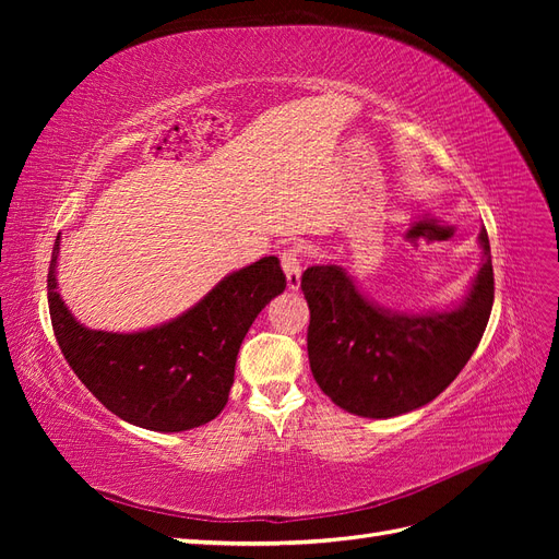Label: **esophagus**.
I'll use <instances>...</instances> for the list:
<instances>
[{
  "instance_id": "obj_1",
  "label": "esophagus",
  "mask_w": 559,
  "mask_h": 559,
  "mask_svg": "<svg viewBox=\"0 0 559 559\" xmlns=\"http://www.w3.org/2000/svg\"><path fill=\"white\" fill-rule=\"evenodd\" d=\"M280 261H282V270L286 275V284H289V289H298L300 286V273H302V265H300V247H286L280 251Z\"/></svg>"
}]
</instances>
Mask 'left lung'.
<instances>
[{
	"label": "left lung",
	"instance_id": "8db88e82",
	"mask_svg": "<svg viewBox=\"0 0 559 559\" xmlns=\"http://www.w3.org/2000/svg\"><path fill=\"white\" fill-rule=\"evenodd\" d=\"M460 306L396 312L368 300L341 265H312L300 289L310 308L308 357L317 384L343 411L386 419L433 401L476 352L495 302L489 238Z\"/></svg>",
	"mask_w": 559,
	"mask_h": 559
}]
</instances>
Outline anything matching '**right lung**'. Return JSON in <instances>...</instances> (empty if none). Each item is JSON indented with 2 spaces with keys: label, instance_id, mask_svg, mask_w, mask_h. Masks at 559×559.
Masks as SVG:
<instances>
[{
  "label": "right lung",
  "instance_id": "right-lung-1",
  "mask_svg": "<svg viewBox=\"0 0 559 559\" xmlns=\"http://www.w3.org/2000/svg\"><path fill=\"white\" fill-rule=\"evenodd\" d=\"M58 249L60 235L48 267L50 324L67 364L107 411L165 433L207 425L224 411L245 335L286 286L277 257L230 273L167 324L109 333L86 329L67 310L56 280Z\"/></svg>",
  "mask_w": 559,
  "mask_h": 559
}]
</instances>
